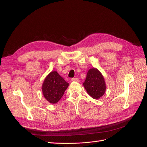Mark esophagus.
Returning <instances> with one entry per match:
<instances>
[{"label":"esophagus","mask_w":147,"mask_h":147,"mask_svg":"<svg viewBox=\"0 0 147 147\" xmlns=\"http://www.w3.org/2000/svg\"><path fill=\"white\" fill-rule=\"evenodd\" d=\"M71 81H72V82H80V80L78 78H72V80H71Z\"/></svg>","instance_id":"34e87169"}]
</instances>
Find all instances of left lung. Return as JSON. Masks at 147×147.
Returning a JSON list of instances; mask_svg holds the SVG:
<instances>
[{
  "mask_svg": "<svg viewBox=\"0 0 147 147\" xmlns=\"http://www.w3.org/2000/svg\"><path fill=\"white\" fill-rule=\"evenodd\" d=\"M83 84L88 94L94 99H99L104 94L106 90L104 77L99 70L96 68L88 70L86 80Z\"/></svg>",
  "mask_w": 147,
  "mask_h": 147,
  "instance_id": "obj_1",
  "label": "left lung"
}]
</instances>
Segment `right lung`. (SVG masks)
<instances>
[{"mask_svg": "<svg viewBox=\"0 0 147 147\" xmlns=\"http://www.w3.org/2000/svg\"><path fill=\"white\" fill-rule=\"evenodd\" d=\"M69 84L56 71L49 74L42 84V92L45 98L51 104H56L63 97Z\"/></svg>", "mask_w": 147, "mask_h": 147, "instance_id": "right-lung-1", "label": "right lung"}]
</instances>
